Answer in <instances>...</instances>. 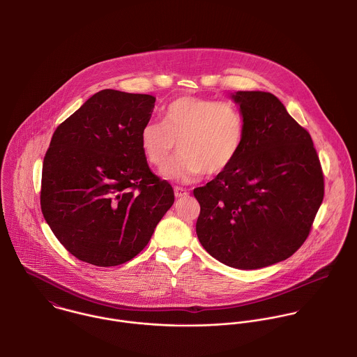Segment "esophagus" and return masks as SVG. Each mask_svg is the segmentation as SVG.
Segmentation results:
<instances>
[{
  "mask_svg": "<svg viewBox=\"0 0 357 357\" xmlns=\"http://www.w3.org/2000/svg\"><path fill=\"white\" fill-rule=\"evenodd\" d=\"M174 195H176V198H183V197L188 195V191L181 187H174Z\"/></svg>",
  "mask_w": 357,
  "mask_h": 357,
  "instance_id": "34e87169",
  "label": "esophagus"
}]
</instances>
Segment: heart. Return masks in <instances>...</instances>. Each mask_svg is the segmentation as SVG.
I'll list each match as a JSON object with an SVG mask.
<instances>
[{
    "mask_svg": "<svg viewBox=\"0 0 357 357\" xmlns=\"http://www.w3.org/2000/svg\"><path fill=\"white\" fill-rule=\"evenodd\" d=\"M246 121L231 102L183 96L170 102L163 123L149 121L140 132V147L147 162L160 167L176 150L178 155L162 169V176L188 183L204 173L215 176L227 170L241 153Z\"/></svg>",
    "mask_w": 357,
    "mask_h": 357,
    "instance_id": "b5f03b06",
    "label": "heart"
}]
</instances>
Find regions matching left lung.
<instances>
[{"instance_id":"1","label":"left lung","mask_w":357,"mask_h":357,"mask_svg":"<svg viewBox=\"0 0 357 357\" xmlns=\"http://www.w3.org/2000/svg\"><path fill=\"white\" fill-rule=\"evenodd\" d=\"M246 121L235 162L194 190L197 235L204 250L238 269L294 255L324 197V177L309 132L268 92H236Z\"/></svg>"}]
</instances>
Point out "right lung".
<instances>
[{
	"label": "right lung",
	"instance_id": "add662e5",
	"mask_svg": "<svg viewBox=\"0 0 357 357\" xmlns=\"http://www.w3.org/2000/svg\"><path fill=\"white\" fill-rule=\"evenodd\" d=\"M155 98L104 89L61 122L45 153L41 210L64 249L96 266L139 255L174 202L140 147Z\"/></svg>",
	"mask_w": 357,
	"mask_h": 357
}]
</instances>
